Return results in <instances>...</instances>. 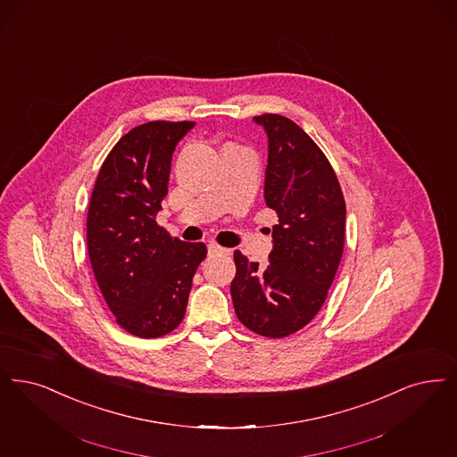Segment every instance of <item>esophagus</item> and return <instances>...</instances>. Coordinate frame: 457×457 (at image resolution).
Segmentation results:
<instances>
[{
    "label": "esophagus",
    "instance_id": "obj_1",
    "mask_svg": "<svg viewBox=\"0 0 457 457\" xmlns=\"http://www.w3.org/2000/svg\"><path fill=\"white\" fill-rule=\"evenodd\" d=\"M207 250H209L211 255H214V253H226V255H228V253H229L228 248H222L216 241H211V243L207 245Z\"/></svg>",
    "mask_w": 457,
    "mask_h": 457
}]
</instances>
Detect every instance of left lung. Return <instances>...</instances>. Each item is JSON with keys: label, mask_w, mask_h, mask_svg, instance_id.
<instances>
[{"label": "left lung", "mask_w": 457, "mask_h": 457, "mask_svg": "<svg viewBox=\"0 0 457 457\" xmlns=\"http://www.w3.org/2000/svg\"><path fill=\"white\" fill-rule=\"evenodd\" d=\"M269 136L265 204L278 222L267 267L235 252L231 297L256 335L284 338L304 328L327 301L345 241V199L325 153L291 119L256 115Z\"/></svg>", "instance_id": "left-lung-1"}]
</instances>
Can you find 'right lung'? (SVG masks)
<instances>
[{"label":"right lung","mask_w":457,"mask_h":457,"mask_svg":"<svg viewBox=\"0 0 457 457\" xmlns=\"http://www.w3.org/2000/svg\"><path fill=\"white\" fill-rule=\"evenodd\" d=\"M192 120L130 129L100 166L87 218L93 274L120 328L158 338L182 323L192 278L207 255L156 222L168 194L171 154Z\"/></svg>","instance_id":"obj_1"}]
</instances>
